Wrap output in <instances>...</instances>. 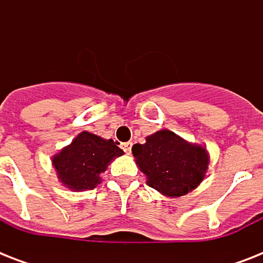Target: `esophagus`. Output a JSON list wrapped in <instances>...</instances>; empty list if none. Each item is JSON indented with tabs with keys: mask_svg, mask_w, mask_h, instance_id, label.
Listing matches in <instances>:
<instances>
[{
	"mask_svg": "<svg viewBox=\"0 0 263 263\" xmlns=\"http://www.w3.org/2000/svg\"><path fill=\"white\" fill-rule=\"evenodd\" d=\"M121 148H123L124 152L129 154L131 153V148H132V142H125V143H121Z\"/></svg>",
	"mask_w": 263,
	"mask_h": 263,
	"instance_id": "34e87169",
	"label": "esophagus"
}]
</instances>
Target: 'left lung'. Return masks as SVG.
Returning a JSON list of instances; mask_svg holds the SVG:
<instances>
[{
	"mask_svg": "<svg viewBox=\"0 0 263 263\" xmlns=\"http://www.w3.org/2000/svg\"><path fill=\"white\" fill-rule=\"evenodd\" d=\"M132 154L147 184L166 196H181L202 183L208 171L206 148L187 143L175 132L162 129L132 146Z\"/></svg>",
	"mask_w": 263,
	"mask_h": 263,
	"instance_id": "left-lung-1",
	"label": "left lung"
}]
</instances>
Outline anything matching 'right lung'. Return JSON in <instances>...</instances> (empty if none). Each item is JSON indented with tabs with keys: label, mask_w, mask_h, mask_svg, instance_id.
Returning <instances> with one entry per match:
<instances>
[{
	"label": "right lung",
	"mask_w": 263,
	"mask_h": 263,
	"mask_svg": "<svg viewBox=\"0 0 263 263\" xmlns=\"http://www.w3.org/2000/svg\"><path fill=\"white\" fill-rule=\"evenodd\" d=\"M119 156H123V150L113 140L83 131L53 157V165L61 183L76 191H84L95 188L101 181L99 175Z\"/></svg>",
	"instance_id": "add662e5"
}]
</instances>
